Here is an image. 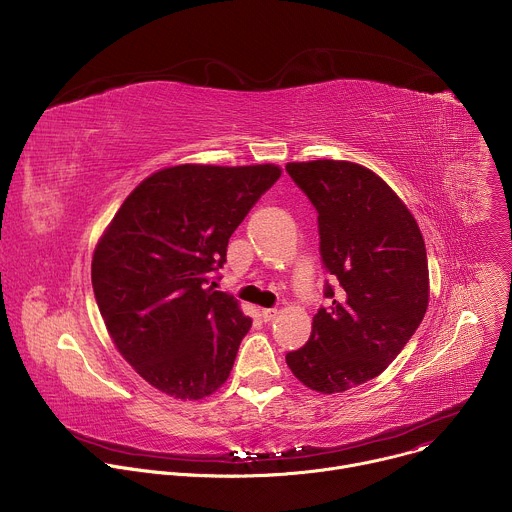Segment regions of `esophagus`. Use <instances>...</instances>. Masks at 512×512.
Returning a JSON list of instances; mask_svg holds the SVG:
<instances>
[{
	"mask_svg": "<svg viewBox=\"0 0 512 512\" xmlns=\"http://www.w3.org/2000/svg\"><path fill=\"white\" fill-rule=\"evenodd\" d=\"M275 316H277V310H275V308H265V310H261L263 322H271Z\"/></svg>",
	"mask_w": 512,
	"mask_h": 512,
	"instance_id": "34e87169",
	"label": "esophagus"
}]
</instances>
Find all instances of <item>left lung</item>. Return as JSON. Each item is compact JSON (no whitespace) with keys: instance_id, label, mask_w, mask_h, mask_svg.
Here are the masks:
<instances>
[{"instance_id":"left-lung-1","label":"left lung","mask_w":512,"mask_h":512,"mask_svg":"<svg viewBox=\"0 0 512 512\" xmlns=\"http://www.w3.org/2000/svg\"><path fill=\"white\" fill-rule=\"evenodd\" d=\"M287 174L318 212L326 281L310 340L285 354L312 391L330 395L379 377L419 328L429 300L421 231L401 198L369 168L291 162Z\"/></svg>"}]
</instances>
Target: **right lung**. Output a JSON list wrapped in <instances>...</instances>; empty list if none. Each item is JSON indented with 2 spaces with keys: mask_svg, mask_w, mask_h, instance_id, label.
Segmentation results:
<instances>
[{
  "mask_svg": "<svg viewBox=\"0 0 512 512\" xmlns=\"http://www.w3.org/2000/svg\"><path fill=\"white\" fill-rule=\"evenodd\" d=\"M279 176L273 164L160 170L101 237L91 265L99 312L123 358L162 393L202 399L229 379L251 318L212 279Z\"/></svg>",
  "mask_w": 512,
  "mask_h": 512,
  "instance_id": "right-lung-1",
  "label": "right lung"
}]
</instances>
